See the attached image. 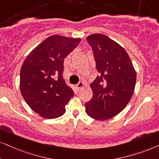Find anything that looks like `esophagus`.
<instances>
[{
	"label": "esophagus",
	"mask_w": 159,
	"mask_h": 159,
	"mask_svg": "<svg viewBox=\"0 0 159 159\" xmlns=\"http://www.w3.org/2000/svg\"><path fill=\"white\" fill-rule=\"evenodd\" d=\"M84 86V84L83 82H82V81H80L79 83H78V84H77V85H76V86H77L78 89H80V88L83 87Z\"/></svg>",
	"instance_id": "esophagus-1"
}]
</instances>
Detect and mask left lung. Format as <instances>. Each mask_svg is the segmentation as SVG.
I'll return each mask as SVG.
<instances>
[{
    "label": "left lung",
    "instance_id": "8db88e82",
    "mask_svg": "<svg viewBox=\"0 0 159 159\" xmlns=\"http://www.w3.org/2000/svg\"><path fill=\"white\" fill-rule=\"evenodd\" d=\"M100 75L90 84L93 96L86 112L98 120L111 119L125 108L133 95L136 74L129 56L119 44L101 34L86 37Z\"/></svg>",
    "mask_w": 159,
    "mask_h": 159
}]
</instances>
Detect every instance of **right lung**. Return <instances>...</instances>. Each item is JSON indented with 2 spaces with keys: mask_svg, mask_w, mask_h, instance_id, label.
I'll return each instance as SVG.
<instances>
[{
  "mask_svg": "<svg viewBox=\"0 0 159 159\" xmlns=\"http://www.w3.org/2000/svg\"><path fill=\"white\" fill-rule=\"evenodd\" d=\"M81 39L53 35L28 55L20 70V86L24 100L33 111L47 119L63 115L73 89L63 78L64 59Z\"/></svg>",
  "mask_w": 159,
  "mask_h": 159,
  "instance_id": "1",
  "label": "right lung"
}]
</instances>
